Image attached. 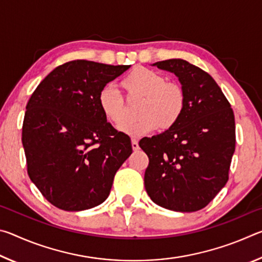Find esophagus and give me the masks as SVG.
<instances>
[{"label":"esophagus","mask_w":262,"mask_h":262,"mask_svg":"<svg viewBox=\"0 0 262 262\" xmlns=\"http://www.w3.org/2000/svg\"><path fill=\"white\" fill-rule=\"evenodd\" d=\"M132 148L133 150H139L140 147H139V141H137L136 139H132Z\"/></svg>","instance_id":"esophagus-1"}]
</instances>
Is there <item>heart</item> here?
Returning a JSON list of instances; mask_svg holds the SVG:
<instances>
[{
    "instance_id": "1",
    "label": "heart",
    "mask_w": 262,
    "mask_h": 262,
    "mask_svg": "<svg viewBox=\"0 0 262 262\" xmlns=\"http://www.w3.org/2000/svg\"><path fill=\"white\" fill-rule=\"evenodd\" d=\"M122 86L129 96L143 97L137 120L126 121L120 127L123 134L144 136L157 130L170 129L180 120L186 106L185 92L174 83L155 70L136 67L122 79ZM98 106L105 119L114 126H120L126 115L122 95L112 84L101 89L98 95Z\"/></svg>"
}]
</instances>
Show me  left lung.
Segmentation results:
<instances>
[{
    "instance_id": "8db88e82",
    "label": "left lung",
    "mask_w": 262,
    "mask_h": 262,
    "mask_svg": "<svg viewBox=\"0 0 262 262\" xmlns=\"http://www.w3.org/2000/svg\"><path fill=\"white\" fill-rule=\"evenodd\" d=\"M152 66L178 77L186 106L176 126L140 141L149 157L145 190L165 209L198 211L229 179L236 145L233 111L214 78L196 66L181 59Z\"/></svg>"
}]
</instances>
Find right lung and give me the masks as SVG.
<instances>
[{"label": "right lung", "instance_id": "obj_1", "mask_svg": "<svg viewBox=\"0 0 262 262\" xmlns=\"http://www.w3.org/2000/svg\"><path fill=\"white\" fill-rule=\"evenodd\" d=\"M129 68L70 61L48 74L31 96L21 133L28 173L53 206L81 211L108 198L133 149L129 136L101 113L98 95Z\"/></svg>", "mask_w": 262, "mask_h": 262}]
</instances>
